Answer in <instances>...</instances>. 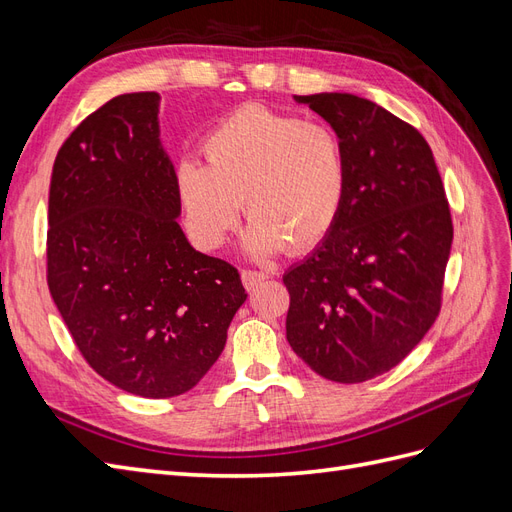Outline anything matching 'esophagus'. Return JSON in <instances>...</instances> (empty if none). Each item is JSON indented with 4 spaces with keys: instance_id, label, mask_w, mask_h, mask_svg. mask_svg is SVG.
Here are the masks:
<instances>
[{
    "instance_id": "obj_1",
    "label": "esophagus",
    "mask_w": 512,
    "mask_h": 512,
    "mask_svg": "<svg viewBox=\"0 0 512 512\" xmlns=\"http://www.w3.org/2000/svg\"><path fill=\"white\" fill-rule=\"evenodd\" d=\"M265 280H269V273H265V271H254V269H243L241 271V282H243L245 288H254Z\"/></svg>"
}]
</instances>
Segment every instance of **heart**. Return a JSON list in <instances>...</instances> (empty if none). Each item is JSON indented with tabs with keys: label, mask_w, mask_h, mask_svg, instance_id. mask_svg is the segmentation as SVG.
I'll use <instances>...</instances> for the list:
<instances>
[{
	"label": "heart",
	"mask_w": 512,
	"mask_h": 512,
	"mask_svg": "<svg viewBox=\"0 0 512 512\" xmlns=\"http://www.w3.org/2000/svg\"><path fill=\"white\" fill-rule=\"evenodd\" d=\"M205 164L181 160L175 194L196 243L218 247L243 209L258 254L312 250L344 211L350 166L344 138L322 121L247 104L205 134Z\"/></svg>",
	"instance_id": "1"
}]
</instances>
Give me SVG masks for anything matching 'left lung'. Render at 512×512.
<instances>
[{
	"mask_svg": "<svg viewBox=\"0 0 512 512\" xmlns=\"http://www.w3.org/2000/svg\"><path fill=\"white\" fill-rule=\"evenodd\" d=\"M294 100L344 138L350 183L329 237L284 275L286 337L318 376L365 382L404 361L440 314L451 207L410 123L352 94Z\"/></svg>",
	"mask_w": 512,
	"mask_h": 512,
	"instance_id": "8db88e82",
	"label": "left lung"
}]
</instances>
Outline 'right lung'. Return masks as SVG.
Wrapping results in <instances>:
<instances>
[{
  "mask_svg": "<svg viewBox=\"0 0 512 512\" xmlns=\"http://www.w3.org/2000/svg\"><path fill=\"white\" fill-rule=\"evenodd\" d=\"M156 91L85 117L57 151L46 282L89 367L149 399L194 389L247 299L239 271L196 252L177 215Z\"/></svg>",
  "mask_w": 512,
  "mask_h": 512,
  "instance_id": "1",
  "label": "right lung"
}]
</instances>
